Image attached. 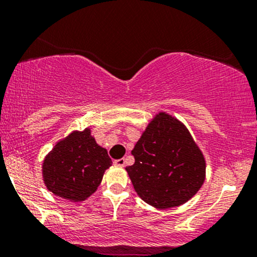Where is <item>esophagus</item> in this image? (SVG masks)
Returning a JSON list of instances; mask_svg holds the SVG:
<instances>
[{
	"label": "esophagus",
	"mask_w": 257,
	"mask_h": 257,
	"mask_svg": "<svg viewBox=\"0 0 257 257\" xmlns=\"http://www.w3.org/2000/svg\"><path fill=\"white\" fill-rule=\"evenodd\" d=\"M113 164L117 167H124L125 166V159L124 158H120V159H114Z\"/></svg>",
	"instance_id": "34e87169"
}]
</instances>
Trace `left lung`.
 Masks as SVG:
<instances>
[{
    "mask_svg": "<svg viewBox=\"0 0 257 257\" xmlns=\"http://www.w3.org/2000/svg\"><path fill=\"white\" fill-rule=\"evenodd\" d=\"M125 168L139 196L156 208L184 204L198 192L205 161L187 129L166 113L157 114L132 151Z\"/></svg>",
    "mask_w": 257,
    "mask_h": 257,
    "instance_id": "obj_1",
    "label": "left lung"
}]
</instances>
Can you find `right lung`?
I'll use <instances>...</instances> for the list:
<instances>
[{
	"mask_svg": "<svg viewBox=\"0 0 257 257\" xmlns=\"http://www.w3.org/2000/svg\"><path fill=\"white\" fill-rule=\"evenodd\" d=\"M111 164L107 151L90 137L89 129L75 132L58 143L44 159V184L52 193L79 202L95 192Z\"/></svg>",
	"mask_w": 257,
	"mask_h": 257,
	"instance_id": "right-lung-1",
	"label": "right lung"
}]
</instances>
